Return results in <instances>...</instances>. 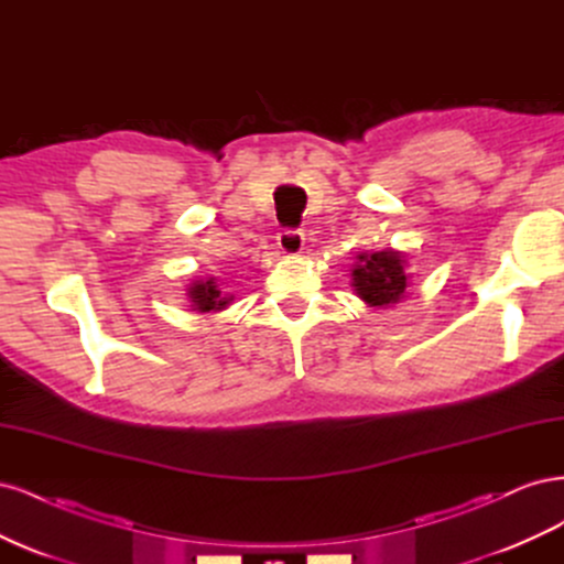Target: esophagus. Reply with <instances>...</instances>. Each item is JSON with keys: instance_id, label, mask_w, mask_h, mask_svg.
<instances>
[{"instance_id": "34e87169", "label": "esophagus", "mask_w": 564, "mask_h": 564, "mask_svg": "<svg viewBox=\"0 0 564 564\" xmlns=\"http://www.w3.org/2000/svg\"><path fill=\"white\" fill-rule=\"evenodd\" d=\"M303 245H305V237L301 230H282L278 235V247L282 253L286 256H296L303 251Z\"/></svg>"}]
</instances>
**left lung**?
Returning <instances> with one entry per match:
<instances>
[{"label":"left lung","mask_w":564,"mask_h":564,"mask_svg":"<svg viewBox=\"0 0 564 564\" xmlns=\"http://www.w3.org/2000/svg\"><path fill=\"white\" fill-rule=\"evenodd\" d=\"M355 259L350 286L369 308H390L406 296L409 272L406 256L402 251H362Z\"/></svg>","instance_id":"1"}]
</instances>
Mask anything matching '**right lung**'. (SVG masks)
<instances>
[{"instance_id": "1", "label": "right lung", "mask_w": 564, "mask_h": 564, "mask_svg": "<svg viewBox=\"0 0 564 564\" xmlns=\"http://www.w3.org/2000/svg\"><path fill=\"white\" fill-rule=\"evenodd\" d=\"M187 301H191V308L197 313H218L226 311L232 303V294H226L224 286L218 284L216 278L209 280H193L187 284Z\"/></svg>"}]
</instances>
